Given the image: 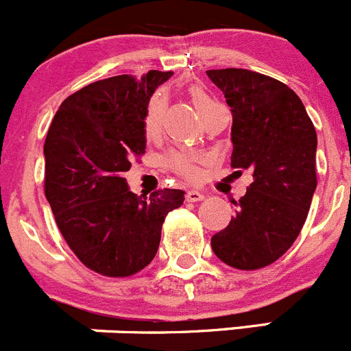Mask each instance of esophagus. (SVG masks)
<instances>
[{
    "label": "esophagus",
    "mask_w": 351,
    "mask_h": 351,
    "mask_svg": "<svg viewBox=\"0 0 351 351\" xmlns=\"http://www.w3.org/2000/svg\"><path fill=\"white\" fill-rule=\"evenodd\" d=\"M203 198H205V195L196 191V189H191V191L186 193V199H188V202H202Z\"/></svg>",
    "instance_id": "34e87169"
}]
</instances>
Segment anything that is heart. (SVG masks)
<instances>
[{"label":"heart","mask_w":351,"mask_h":351,"mask_svg":"<svg viewBox=\"0 0 351 351\" xmlns=\"http://www.w3.org/2000/svg\"><path fill=\"white\" fill-rule=\"evenodd\" d=\"M193 101H195L196 110H202L203 106L210 105L213 103L208 96L205 95L203 91L199 89H193ZM162 108H163V101L160 98L152 99L148 106V113H146V120H145V129L148 134H155L156 129H158V123H160V115H162ZM196 156L193 153H172L169 156V165L172 167L173 170H178L179 173L182 176H188V178H195L196 176Z\"/></svg>","instance_id":"1"}]
</instances>
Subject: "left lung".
<instances>
[{"label": "left lung", "mask_w": 351, "mask_h": 351, "mask_svg": "<svg viewBox=\"0 0 351 351\" xmlns=\"http://www.w3.org/2000/svg\"><path fill=\"white\" fill-rule=\"evenodd\" d=\"M231 106V165L252 169L253 182L236 217L212 236L223 263L255 270L276 262L295 243L317 188V134L293 89L245 69L206 70Z\"/></svg>", "instance_id": "obj_1"}]
</instances>
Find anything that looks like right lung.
<instances>
[{"label": "right lung", "mask_w": 351, "mask_h": 351, "mask_svg": "<svg viewBox=\"0 0 351 351\" xmlns=\"http://www.w3.org/2000/svg\"><path fill=\"white\" fill-rule=\"evenodd\" d=\"M170 77L149 70L93 82L60 105L46 136L45 193L56 226L77 258L108 278L145 269L167 213L184 203L181 189L134 195L123 178L146 149L149 98Z\"/></svg>", "instance_id": "add662e5"}]
</instances>
